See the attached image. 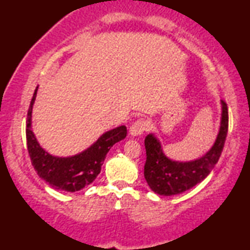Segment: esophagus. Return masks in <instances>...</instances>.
I'll use <instances>...</instances> for the list:
<instances>
[{"label":"esophagus","instance_id":"34e87169","mask_svg":"<svg viewBox=\"0 0 250 250\" xmlns=\"http://www.w3.org/2000/svg\"><path fill=\"white\" fill-rule=\"evenodd\" d=\"M146 127H148V123L145 119H139V121L133 123L131 127H129L128 133L131 136H139L146 131Z\"/></svg>","mask_w":250,"mask_h":250}]
</instances>
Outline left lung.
<instances>
[{
    "label": "left lung",
    "mask_w": 250,
    "mask_h": 250,
    "mask_svg": "<svg viewBox=\"0 0 250 250\" xmlns=\"http://www.w3.org/2000/svg\"><path fill=\"white\" fill-rule=\"evenodd\" d=\"M220 129L211 148L199 158L180 162L167 157L159 139L149 133L145 139L146 160L145 179L155 193L174 196L191 189L209 175L223 150L228 134L229 112L224 100H221Z\"/></svg>",
    "instance_id": "8db88e82"
}]
</instances>
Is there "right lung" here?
<instances>
[{
	"instance_id": "1",
	"label": "right lung",
	"mask_w": 250,
	"mask_h": 250,
	"mask_svg": "<svg viewBox=\"0 0 250 250\" xmlns=\"http://www.w3.org/2000/svg\"><path fill=\"white\" fill-rule=\"evenodd\" d=\"M39 86L34 92L27 114V149L37 175L57 190L76 192L97 179L105 156L112 146L126 138V126L121 125L99 136L97 141L76 155L60 157L51 155L37 141L32 127L33 105Z\"/></svg>"
}]
</instances>
